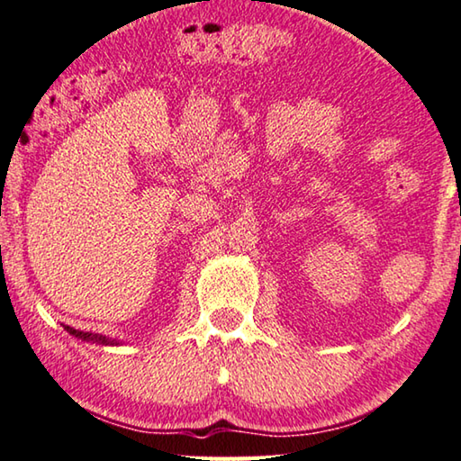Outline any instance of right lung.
I'll use <instances>...</instances> for the list:
<instances>
[{"label": "right lung", "instance_id": "add662e5", "mask_svg": "<svg viewBox=\"0 0 461 461\" xmlns=\"http://www.w3.org/2000/svg\"><path fill=\"white\" fill-rule=\"evenodd\" d=\"M65 330H68L71 336H76V339H82L86 342H96V345H119V340L116 339H108V336H102V334H94V332H82V330H76V328L71 326H65Z\"/></svg>", "mask_w": 461, "mask_h": 461}]
</instances>
